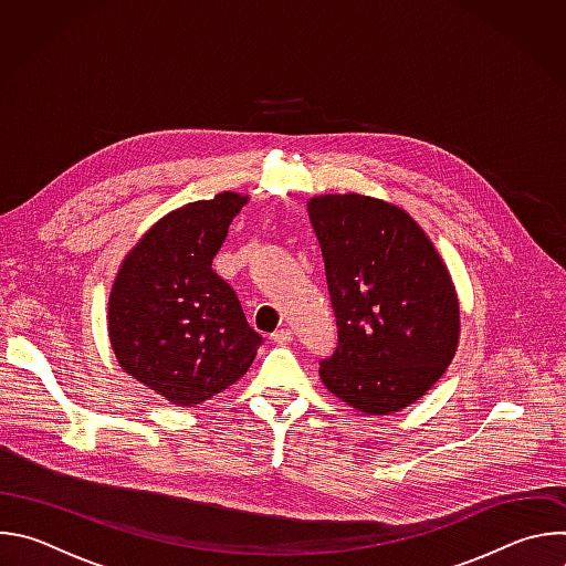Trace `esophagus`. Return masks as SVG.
I'll use <instances>...</instances> for the list:
<instances>
[{
	"label": "esophagus",
	"mask_w": 566,
	"mask_h": 566,
	"mask_svg": "<svg viewBox=\"0 0 566 566\" xmlns=\"http://www.w3.org/2000/svg\"><path fill=\"white\" fill-rule=\"evenodd\" d=\"M271 340L277 343V345H289V343L293 340V332H291V329H277V332L271 336Z\"/></svg>",
	"instance_id": "esophagus-1"
}]
</instances>
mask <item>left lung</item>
<instances>
[{"label":"left lung","instance_id":"obj_1","mask_svg":"<svg viewBox=\"0 0 566 566\" xmlns=\"http://www.w3.org/2000/svg\"><path fill=\"white\" fill-rule=\"evenodd\" d=\"M325 260L338 347L319 378L349 408L385 417L412 406L459 345V300L434 244L398 206L365 195L306 203Z\"/></svg>","mask_w":566,"mask_h":566}]
</instances>
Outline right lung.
<instances>
[{"label":"right lung","mask_w":566,"mask_h":566,"mask_svg":"<svg viewBox=\"0 0 566 566\" xmlns=\"http://www.w3.org/2000/svg\"><path fill=\"white\" fill-rule=\"evenodd\" d=\"M249 197L221 192L158 219L123 260L109 293L118 365L175 406H199L249 371L262 336L212 271Z\"/></svg>","instance_id":"right-lung-1"}]
</instances>
